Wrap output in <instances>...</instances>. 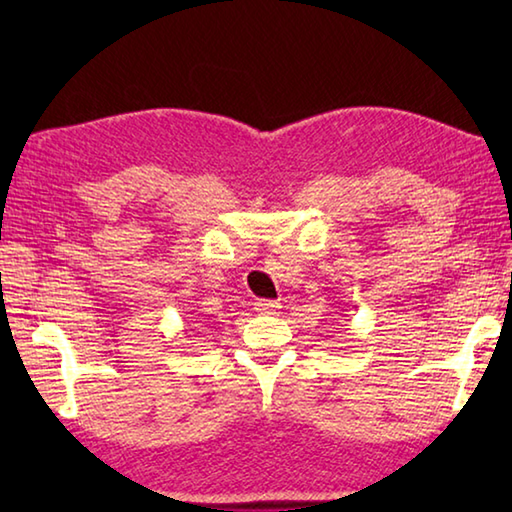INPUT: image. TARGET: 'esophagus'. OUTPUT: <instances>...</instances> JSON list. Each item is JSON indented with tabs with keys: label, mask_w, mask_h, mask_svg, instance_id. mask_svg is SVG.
<instances>
[{
	"label": "esophagus",
	"mask_w": 512,
	"mask_h": 512,
	"mask_svg": "<svg viewBox=\"0 0 512 512\" xmlns=\"http://www.w3.org/2000/svg\"><path fill=\"white\" fill-rule=\"evenodd\" d=\"M279 308V303L277 301H268V299H259L257 303H255V310L259 312V314H270V312H275Z\"/></svg>",
	"instance_id": "34e87169"
}]
</instances>
